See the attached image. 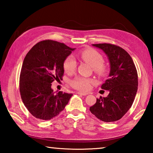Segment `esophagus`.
Segmentation results:
<instances>
[{"label":"esophagus","instance_id":"1","mask_svg":"<svg viewBox=\"0 0 153 153\" xmlns=\"http://www.w3.org/2000/svg\"><path fill=\"white\" fill-rule=\"evenodd\" d=\"M77 94H78L82 95V96H86V95L88 94V92H77Z\"/></svg>","mask_w":153,"mask_h":153}]
</instances>
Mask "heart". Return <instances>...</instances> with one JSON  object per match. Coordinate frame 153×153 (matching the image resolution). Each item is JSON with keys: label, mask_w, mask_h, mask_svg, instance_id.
Wrapping results in <instances>:
<instances>
[{"label": "heart", "mask_w": 153, "mask_h": 153, "mask_svg": "<svg viewBox=\"0 0 153 153\" xmlns=\"http://www.w3.org/2000/svg\"><path fill=\"white\" fill-rule=\"evenodd\" d=\"M80 56L85 62L90 64L96 73L103 75L105 72V67L102 65L103 58L100 53L94 50H86L80 53ZM65 71L67 73H72L76 68V61L73 56L67 57L63 64ZM93 81L92 79L83 77H76L71 81V86L81 91H86L90 88Z\"/></svg>", "instance_id": "heart-1"}]
</instances>
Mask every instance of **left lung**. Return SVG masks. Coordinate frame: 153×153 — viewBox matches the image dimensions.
Segmentation results:
<instances>
[{"label": "left lung", "mask_w": 153, "mask_h": 153, "mask_svg": "<svg viewBox=\"0 0 153 153\" xmlns=\"http://www.w3.org/2000/svg\"><path fill=\"white\" fill-rule=\"evenodd\" d=\"M107 56L110 64L108 79L101 88L108 90L107 97L97 98L90 111L105 122L115 121L123 117L131 107L138 90V74L132 59L127 52L111 44H96Z\"/></svg>", "instance_id": "obj_1"}]
</instances>
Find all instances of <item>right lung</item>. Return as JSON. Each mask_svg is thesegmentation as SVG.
Listing matches in <instances>:
<instances>
[{"instance_id":"add662e5","label":"right lung","mask_w":153,"mask_h":153,"mask_svg":"<svg viewBox=\"0 0 153 153\" xmlns=\"http://www.w3.org/2000/svg\"><path fill=\"white\" fill-rule=\"evenodd\" d=\"M75 49L56 41L43 40L25 56L19 77L20 94L33 117L51 120L67 105L73 94L54 92L51 83L62 79L64 62Z\"/></svg>"}]
</instances>
